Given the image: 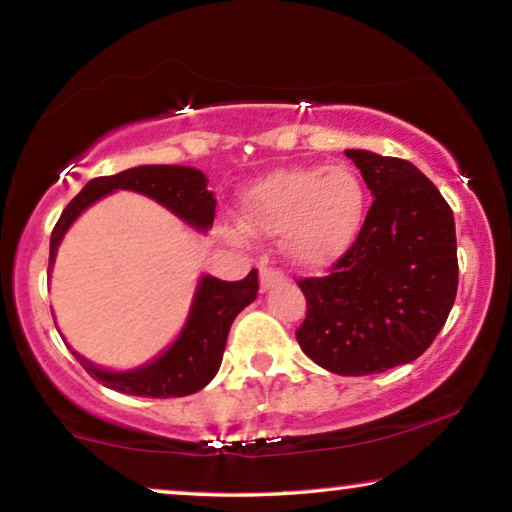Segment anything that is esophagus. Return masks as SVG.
I'll return each instance as SVG.
<instances>
[{
    "mask_svg": "<svg viewBox=\"0 0 512 512\" xmlns=\"http://www.w3.org/2000/svg\"><path fill=\"white\" fill-rule=\"evenodd\" d=\"M287 277H284L282 271H277V268L271 266H262L259 268V284H262V291H268L277 287V284H282Z\"/></svg>",
    "mask_w": 512,
    "mask_h": 512,
    "instance_id": "esophagus-1",
    "label": "esophagus"
}]
</instances>
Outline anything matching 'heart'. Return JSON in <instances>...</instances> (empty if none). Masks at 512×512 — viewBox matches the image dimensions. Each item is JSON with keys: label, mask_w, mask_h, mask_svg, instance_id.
<instances>
[{"label": "heart", "mask_w": 512, "mask_h": 512, "mask_svg": "<svg viewBox=\"0 0 512 512\" xmlns=\"http://www.w3.org/2000/svg\"><path fill=\"white\" fill-rule=\"evenodd\" d=\"M368 194L348 164L291 167L268 173L241 194V221L259 235H280V248L293 266L325 268L357 241L366 219ZM225 235L244 230L228 225Z\"/></svg>", "instance_id": "obj_1"}]
</instances>
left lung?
<instances>
[{"label":"left lung","instance_id":"8db88e82","mask_svg":"<svg viewBox=\"0 0 512 512\" xmlns=\"http://www.w3.org/2000/svg\"><path fill=\"white\" fill-rule=\"evenodd\" d=\"M375 196L352 248L298 287L302 352L345 377L415 361L436 339L458 289L452 207L409 160L348 149Z\"/></svg>","mask_w":512,"mask_h":512}]
</instances>
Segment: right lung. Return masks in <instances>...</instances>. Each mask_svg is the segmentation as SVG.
Wrapping results in <instances>:
<instances>
[{
	"label": "right lung",
	"instance_id": "obj_1",
	"mask_svg": "<svg viewBox=\"0 0 512 512\" xmlns=\"http://www.w3.org/2000/svg\"><path fill=\"white\" fill-rule=\"evenodd\" d=\"M117 189H131V192L153 198V201H158L201 232L212 228L214 223L216 198L207 189L205 173L198 169L171 167V164H144V167L126 169L115 173V176L94 178L69 201L63 214H60L54 232H51L49 271L54 266L58 246L69 225L79 219L92 203H97L106 194L117 192ZM257 291L259 282L255 268L239 282H223L219 277L203 275L201 282H198L192 311H189L187 323L178 339L160 357L135 370H103L81 357L79 352H74L69 345L67 348L72 350L76 361L88 370L90 377L101 381L112 391L137 397H160V400L192 395L210 384L216 372H219L232 320L257 298Z\"/></svg>",
	"mask_w": 512,
	"mask_h": 512
}]
</instances>
